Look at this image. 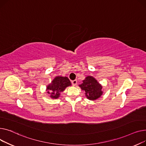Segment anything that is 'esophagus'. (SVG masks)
Returning <instances> with one entry per match:
<instances>
[{"label": "esophagus", "instance_id": "esophagus-1", "mask_svg": "<svg viewBox=\"0 0 146 146\" xmlns=\"http://www.w3.org/2000/svg\"><path fill=\"white\" fill-rule=\"evenodd\" d=\"M72 84L73 86H75V85L77 84V81L76 80H74V81H72Z\"/></svg>", "mask_w": 146, "mask_h": 146}]
</instances>
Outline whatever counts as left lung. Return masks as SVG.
I'll return each instance as SVG.
<instances>
[{
  "label": "left lung",
  "mask_w": 146,
  "mask_h": 146,
  "mask_svg": "<svg viewBox=\"0 0 146 146\" xmlns=\"http://www.w3.org/2000/svg\"><path fill=\"white\" fill-rule=\"evenodd\" d=\"M79 86L85 91V96L90 100L98 99L103 93L102 91V85L92 76H87Z\"/></svg>",
  "instance_id": "obj_1"
}]
</instances>
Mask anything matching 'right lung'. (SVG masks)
I'll return each instance as SVG.
<instances>
[{
	"mask_svg": "<svg viewBox=\"0 0 146 146\" xmlns=\"http://www.w3.org/2000/svg\"><path fill=\"white\" fill-rule=\"evenodd\" d=\"M71 85V83L66 76H58L52 80L47 87L48 94H50L51 98L56 99L60 96V92L64 91L67 87Z\"/></svg>",
	"mask_w": 146,
	"mask_h": 146,
	"instance_id": "1",
	"label": "right lung"
}]
</instances>
